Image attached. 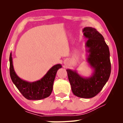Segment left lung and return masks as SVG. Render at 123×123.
Listing matches in <instances>:
<instances>
[{
    "mask_svg": "<svg viewBox=\"0 0 123 123\" xmlns=\"http://www.w3.org/2000/svg\"><path fill=\"white\" fill-rule=\"evenodd\" d=\"M84 36L88 39V61L94 69L93 76L83 78L75 71L67 69L72 90L76 96L82 98H91L101 91L109 80L111 71L110 51L101 34L96 29L86 27L83 30Z\"/></svg>",
    "mask_w": 123,
    "mask_h": 123,
    "instance_id": "left-lung-1",
    "label": "left lung"
}]
</instances>
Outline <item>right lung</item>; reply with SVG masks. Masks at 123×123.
Returning <instances> with one entry per match:
<instances>
[{"label":"right lung","mask_w":123,"mask_h":123,"mask_svg":"<svg viewBox=\"0 0 123 123\" xmlns=\"http://www.w3.org/2000/svg\"><path fill=\"white\" fill-rule=\"evenodd\" d=\"M61 67L60 64L54 66L40 80L28 82L17 75L12 64V54L10 55V77L21 94L28 100H41L48 97L53 91L54 81L57 70Z\"/></svg>","instance_id":"right-lung-1"}]
</instances>
